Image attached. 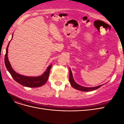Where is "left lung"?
<instances>
[{"mask_svg": "<svg viewBox=\"0 0 124 124\" xmlns=\"http://www.w3.org/2000/svg\"><path fill=\"white\" fill-rule=\"evenodd\" d=\"M69 82L71 84V85L72 86V87L78 90H79V91H82V92H91L93 91H95L97 89L99 88V87H101L102 85H100L99 86H95V87H84V86H82L81 85H80L77 83L76 82L74 81L73 78V75L72 71L71 70V69L69 68Z\"/></svg>", "mask_w": 124, "mask_h": 124, "instance_id": "8db88e82", "label": "left lung"}]
</instances>
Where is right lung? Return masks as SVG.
Segmentation results:
<instances>
[{"label":"right lung","instance_id":"obj_1","mask_svg":"<svg viewBox=\"0 0 124 124\" xmlns=\"http://www.w3.org/2000/svg\"><path fill=\"white\" fill-rule=\"evenodd\" d=\"M13 38V35L12 36V38L10 41L12 40ZM9 43H8L6 49V53L5 57V63L6 67V68L9 71V72L11 75L13 79L17 82V83L20 84L21 85L26 86L28 87H38L42 86L47 81L49 76L50 69L52 64L48 66L46 71L41 75V76L38 77H29V76H24L23 75L17 73L11 67L10 62L8 59V47L9 46Z\"/></svg>","mask_w":124,"mask_h":124}]
</instances>
